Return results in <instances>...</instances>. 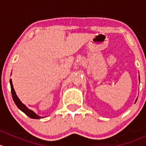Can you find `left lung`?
Segmentation results:
<instances>
[{
  "mask_svg": "<svg viewBox=\"0 0 146 146\" xmlns=\"http://www.w3.org/2000/svg\"><path fill=\"white\" fill-rule=\"evenodd\" d=\"M139 80H140V77H139ZM136 100H137V99H136Z\"/></svg>",
  "mask_w": 146,
  "mask_h": 146,
  "instance_id": "left-lung-1",
  "label": "left lung"
}]
</instances>
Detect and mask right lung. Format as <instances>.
I'll use <instances>...</instances> for the list:
<instances>
[{"instance_id":"add662e5","label":"right lung","mask_w":146,"mask_h":146,"mask_svg":"<svg viewBox=\"0 0 146 146\" xmlns=\"http://www.w3.org/2000/svg\"><path fill=\"white\" fill-rule=\"evenodd\" d=\"M10 87H11V92H12V97H13V99L14 100L15 103L17 105V107L21 110L22 111L25 113L26 115H27L28 117H30L32 119H40V118H43V117H41L40 116L37 115L36 114H35L33 111H32L31 110H29L24 104L22 103V102L20 100V99L18 98V97L17 96L15 93V91L14 88H13V82H12V80H10Z\"/></svg>"}]
</instances>
